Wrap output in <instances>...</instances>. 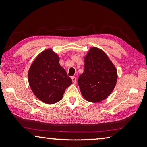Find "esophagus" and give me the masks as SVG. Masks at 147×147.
I'll use <instances>...</instances> for the list:
<instances>
[{
  "label": "esophagus",
  "instance_id": "34e87169",
  "mask_svg": "<svg viewBox=\"0 0 147 147\" xmlns=\"http://www.w3.org/2000/svg\"><path fill=\"white\" fill-rule=\"evenodd\" d=\"M71 79H72V81H73V84H76V78L75 76H73L71 77Z\"/></svg>",
  "mask_w": 147,
  "mask_h": 147
}]
</instances>
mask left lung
<instances>
[{
  "mask_svg": "<svg viewBox=\"0 0 147 147\" xmlns=\"http://www.w3.org/2000/svg\"><path fill=\"white\" fill-rule=\"evenodd\" d=\"M117 80V69L107 54L91 47L84 57V71L78 80L83 97L91 102H102L113 91Z\"/></svg>",
  "mask_w": 147,
  "mask_h": 147,
  "instance_id": "8db88e82",
  "label": "left lung"
}]
</instances>
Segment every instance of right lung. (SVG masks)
<instances>
[{
	"mask_svg": "<svg viewBox=\"0 0 147 147\" xmlns=\"http://www.w3.org/2000/svg\"><path fill=\"white\" fill-rule=\"evenodd\" d=\"M29 85L35 96L43 102L54 104L61 100L72 80L59 65L58 54L48 49L34 59L28 73Z\"/></svg>",
	"mask_w": 147,
	"mask_h": 147,
	"instance_id": "1",
	"label": "right lung"
}]
</instances>
